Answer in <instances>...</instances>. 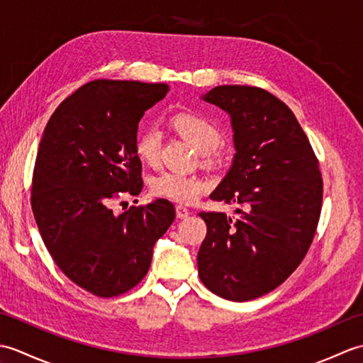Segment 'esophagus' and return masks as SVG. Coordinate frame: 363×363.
I'll list each match as a JSON object with an SVG mask.
<instances>
[{
	"label": "esophagus",
	"instance_id": "34e87169",
	"mask_svg": "<svg viewBox=\"0 0 363 363\" xmlns=\"http://www.w3.org/2000/svg\"><path fill=\"white\" fill-rule=\"evenodd\" d=\"M190 215V211L187 209V207H184V206H176V217L177 218H187Z\"/></svg>",
	"mask_w": 363,
	"mask_h": 363
}]
</instances>
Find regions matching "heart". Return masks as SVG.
Instances as JSON below:
<instances>
[{"label": "heart", "instance_id": "heart-1", "mask_svg": "<svg viewBox=\"0 0 363 363\" xmlns=\"http://www.w3.org/2000/svg\"><path fill=\"white\" fill-rule=\"evenodd\" d=\"M168 126L184 140L195 146L206 165H217L221 162L223 154L218 148L221 133L209 115L195 109L179 111L169 117ZM134 151L138 160L154 167L160 157V134L156 129H142L135 137ZM150 189L157 198L190 204L207 189V182L199 176L165 172L154 177Z\"/></svg>", "mask_w": 363, "mask_h": 363}]
</instances>
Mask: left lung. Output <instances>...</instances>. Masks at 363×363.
<instances>
[{"label": "left lung", "instance_id": "1", "mask_svg": "<svg viewBox=\"0 0 363 363\" xmlns=\"http://www.w3.org/2000/svg\"><path fill=\"white\" fill-rule=\"evenodd\" d=\"M230 117L235 156L211 199L235 203L238 218L201 212L207 234L199 279L229 301L256 299L287 279L311 248L323 177L309 138L289 106L250 86H218L203 96Z\"/></svg>", "mask_w": 363, "mask_h": 363}]
</instances>
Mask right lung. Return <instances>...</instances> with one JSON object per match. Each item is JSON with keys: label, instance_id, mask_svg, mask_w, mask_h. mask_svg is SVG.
<instances>
[{"label": "right lung", "instance_id": "obj_1", "mask_svg": "<svg viewBox=\"0 0 363 363\" xmlns=\"http://www.w3.org/2000/svg\"><path fill=\"white\" fill-rule=\"evenodd\" d=\"M167 84L96 79L64 99L43 130L30 206L46 250L62 273L101 298L120 296L148 273L152 246L174 221L156 199L120 215L112 203L143 189L134 151L138 121Z\"/></svg>", "mask_w": 363, "mask_h": 363}]
</instances>
